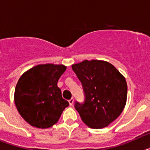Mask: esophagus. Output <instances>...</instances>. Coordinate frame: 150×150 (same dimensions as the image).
Listing matches in <instances>:
<instances>
[{"label": "esophagus", "mask_w": 150, "mask_h": 150, "mask_svg": "<svg viewBox=\"0 0 150 150\" xmlns=\"http://www.w3.org/2000/svg\"><path fill=\"white\" fill-rule=\"evenodd\" d=\"M68 101H69V104H70V105H73V104H74V98H71V99H70Z\"/></svg>", "instance_id": "esophagus-1"}]
</instances>
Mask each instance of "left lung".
<instances>
[{
  "label": "left lung",
  "instance_id": "left-lung-1",
  "mask_svg": "<svg viewBox=\"0 0 150 150\" xmlns=\"http://www.w3.org/2000/svg\"><path fill=\"white\" fill-rule=\"evenodd\" d=\"M73 71L83 84L84 104L75 108L85 124L103 128L120 116L127 101L125 78L112 64L101 60H85L72 64Z\"/></svg>",
  "mask_w": 150,
  "mask_h": 150
}]
</instances>
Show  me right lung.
I'll return each instance as SVG.
<instances>
[{
  "label": "right lung",
  "instance_id": "1",
  "mask_svg": "<svg viewBox=\"0 0 150 150\" xmlns=\"http://www.w3.org/2000/svg\"><path fill=\"white\" fill-rule=\"evenodd\" d=\"M67 67L45 64L31 67L18 79L14 93L17 110L31 126L48 128L57 123L69 106L62 98L58 81Z\"/></svg>",
  "mask_w": 150,
  "mask_h": 150
}]
</instances>
